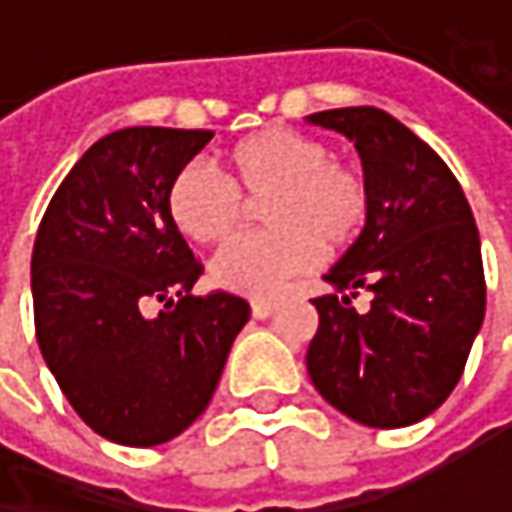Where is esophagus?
Segmentation results:
<instances>
[{"mask_svg":"<svg viewBox=\"0 0 512 512\" xmlns=\"http://www.w3.org/2000/svg\"><path fill=\"white\" fill-rule=\"evenodd\" d=\"M272 311H275V302L272 299H255L252 302V314H255L257 320H266Z\"/></svg>","mask_w":512,"mask_h":512,"instance_id":"1","label":"esophagus"}]
</instances>
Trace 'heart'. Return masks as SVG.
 <instances>
[{
    "instance_id": "b5f03b06",
    "label": "heart",
    "mask_w": 512,
    "mask_h": 512,
    "mask_svg": "<svg viewBox=\"0 0 512 512\" xmlns=\"http://www.w3.org/2000/svg\"><path fill=\"white\" fill-rule=\"evenodd\" d=\"M231 183L201 162L183 165L165 192L174 228L195 243H222L237 231L246 201H262L266 231L231 240L210 266L222 290L269 299L320 260V246L344 252L370 219V189L356 168L299 130L266 127L228 151Z\"/></svg>"
}]
</instances>
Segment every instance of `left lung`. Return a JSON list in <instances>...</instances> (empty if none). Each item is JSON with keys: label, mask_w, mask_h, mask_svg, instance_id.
Wrapping results in <instances>:
<instances>
[{"label": "left lung", "mask_w": 512, "mask_h": 512, "mask_svg": "<svg viewBox=\"0 0 512 512\" xmlns=\"http://www.w3.org/2000/svg\"><path fill=\"white\" fill-rule=\"evenodd\" d=\"M356 142L370 189L364 234L311 299L320 326L308 376L338 412L364 427H409L457 388L483 326L480 237L454 171L409 127L373 106L308 115ZM371 293L358 315L352 299Z\"/></svg>", "instance_id": "obj_1"}]
</instances>
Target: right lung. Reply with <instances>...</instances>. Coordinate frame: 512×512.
<instances>
[{
  "label": "right lung",
  "instance_id": "obj_1",
  "mask_svg": "<svg viewBox=\"0 0 512 512\" xmlns=\"http://www.w3.org/2000/svg\"><path fill=\"white\" fill-rule=\"evenodd\" d=\"M210 130L127 127L94 142L41 219L35 332L76 415L103 439L154 448L213 400L249 302L213 290L165 210L171 177ZM162 304L159 315L150 308Z\"/></svg>",
  "mask_w": 512,
  "mask_h": 512
}]
</instances>
